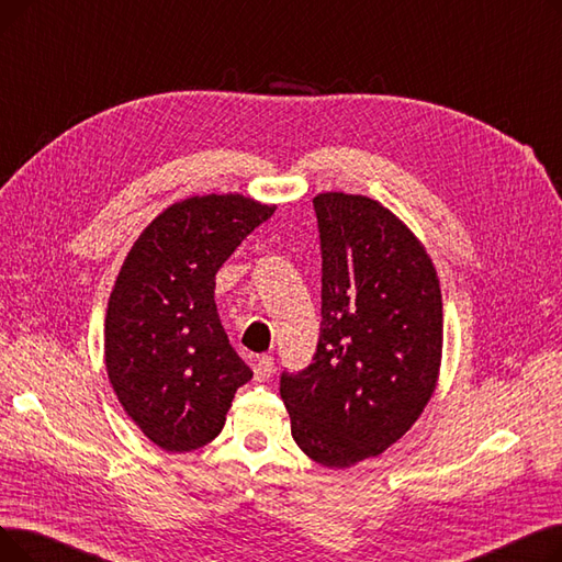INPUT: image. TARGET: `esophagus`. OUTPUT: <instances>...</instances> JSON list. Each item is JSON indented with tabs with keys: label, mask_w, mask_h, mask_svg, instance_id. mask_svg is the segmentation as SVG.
Returning <instances> with one entry per match:
<instances>
[{
	"label": "esophagus",
	"mask_w": 562,
	"mask_h": 562,
	"mask_svg": "<svg viewBox=\"0 0 562 562\" xmlns=\"http://www.w3.org/2000/svg\"><path fill=\"white\" fill-rule=\"evenodd\" d=\"M276 371L271 356H259L255 362V380H269Z\"/></svg>",
	"instance_id": "34e87169"
}]
</instances>
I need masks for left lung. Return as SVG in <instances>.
Wrapping results in <instances>:
<instances>
[{"instance_id": "1", "label": "left lung", "mask_w": 562, "mask_h": 562, "mask_svg": "<svg viewBox=\"0 0 562 562\" xmlns=\"http://www.w3.org/2000/svg\"><path fill=\"white\" fill-rule=\"evenodd\" d=\"M321 335L314 362L282 373L291 435L314 462L380 456L428 405L441 364V291L412 229L367 195L318 193Z\"/></svg>"}]
</instances>
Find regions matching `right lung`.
<instances>
[{"label":"right lung","instance_id":"obj_1","mask_svg":"<svg viewBox=\"0 0 562 562\" xmlns=\"http://www.w3.org/2000/svg\"><path fill=\"white\" fill-rule=\"evenodd\" d=\"M273 212L241 193L175 202L140 232L115 278L104 321L109 382L164 451L210 445L252 378L221 326L214 289L225 259Z\"/></svg>","mask_w":562,"mask_h":562}]
</instances>
